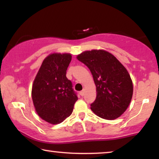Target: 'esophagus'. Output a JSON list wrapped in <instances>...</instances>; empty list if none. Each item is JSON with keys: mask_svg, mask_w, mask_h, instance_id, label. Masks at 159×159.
<instances>
[{"mask_svg": "<svg viewBox=\"0 0 159 159\" xmlns=\"http://www.w3.org/2000/svg\"><path fill=\"white\" fill-rule=\"evenodd\" d=\"M79 93H80V96H83V95H84V94H85V91L84 90H82V91H80Z\"/></svg>", "mask_w": 159, "mask_h": 159, "instance_id": "1", "label": "esophagus"}]
</instances>
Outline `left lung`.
<instances>
[{"label":"left lung","mask_w":159,"mask_h":159,"mask_svg":"<svg viewBox=\"0 0 159 159\" xmlns=\"http://www.w3.org/2000/svg\"><path fill=\"white\" fill-rule=\"evenodd\" d=\"M77 59L88 67L95 83L97 97L90 104L92 111L104 119L119 117L133 97V82L127 70L114 55L102 50L85 51Z\"/></svg>","instance_id":"left-lung-1"}]
</instances>
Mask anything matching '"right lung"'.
<instances>
[{"mask_svg":"<svg viewBox=\"0 0 159 159\" xmlns=\"http://www.w3.org/2000/svg\"><path fill=\"white\" fill-rule=\"evenodd\" d=\"M71 60L70 54L48 56L32 86V99L37 114L51 124L60 123L69 117L78 100L72 83L66 76Z\"/></svg>","mask_w":159,"mask_h":159,"instance_id":"add662e5","label":"right lung"}]
</instances>
